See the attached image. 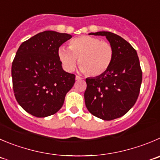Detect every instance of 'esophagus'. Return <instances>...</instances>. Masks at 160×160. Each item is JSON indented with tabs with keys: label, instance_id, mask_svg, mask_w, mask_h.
<instances>
[{
	"label": "esophagus",
	"instance_id": "1",
	"mask_svg": "<svg viewBox=\"0 0 160 160\" xmlns=\"http://www.w3.org/2000/svg\"><path fill=\"white\" fill-rule=\"evenodd\" d=\"M75 79L77 80V81H80V80H82V78L80 77V76H78V75H76Z\"/></svg>",
	"mask_w": 160,
	"mask_h": 160
}]
</instances>
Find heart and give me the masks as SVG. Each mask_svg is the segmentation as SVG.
I'll return each instance as SVG.
<instances>
[{
	"mask_svg": "<svg viewBox=\"0 0 160 160\" xmlns=\"http://www.w3.org/2000/svg\"><path fill=\"white\" fill-rule=\"evenodd\" d=\"M69 50L59 48V58L67 71L74 69L76 60L80 69L92 77L100 76L110 68L114 57V49L110 43L98 38L80 36L70 42Z\"/></svg>",
	"mask_w": 160,
	"mask_h": 160,
	"instance_id": "b5f03b06",
	"label": "heart"
}]
</instances>
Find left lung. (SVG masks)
I'll return each mask as SVG.
<instances>
[{"label":"left lung","mask_w":160,"mask_h":160,"mask_svg":"<svg viewBox=\"0 0 160 160\" xmlns=\"http://www.w3.org/2000/svg\"><path fill=\"white\" fill-rule=\"evenodd\" d=\"M89 34L106 37L113 47L114 57L104 74L86 79V106L92 115L103 120L119 118L131 109L139 96L142 71L138 53L129 42L112 32Z\"/></svg>","instance_id":"1"}]
</instances>
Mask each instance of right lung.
Segmentation results:
<instances>
[{"label": "right lung", "mask_w": 160, "mask_h": 160, "mask_svg": "<svg viewBox=\"0 0 160 160\" xmlns=\"http://www.w3.org/2000/svg\"><path fill=\"white\" fill-rule=\"evenodd\" d=\"M72 36L46 30L22 42L12 65L15 97L19 105L38 118L49 116L62 108L75 75L63 70L59 48Z\"/></svg>", "instance_id": "right-lung-1"}]
</instances>
